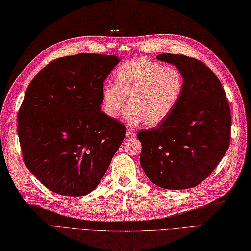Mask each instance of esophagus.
Returning a JSON list of instances; mask_svg holds the SVG:
<instances>
[{"mask_svg": "<svg viewBox=\"0 0 251 251\" xmlns=\"http://www.w3.org/2000/svg\"><path fill=\"white\" fill-rule=\"evenodd\" d=\"M135 136H136V134L134 133V132H132V131H129V130L126 131V138H127V139H131V138L135 137Z\"/></svg>", "mask_w": 251, "mask_h": 251, "instance_id": "esophagus-1", "label": "esophagus"}]
</instances>
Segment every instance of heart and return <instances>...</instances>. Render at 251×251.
Here are the masks:
<instances>
[{
  "mask_svg": "<svg viewBox=\"0 0 251 251\" xmlns=\"http://www.w3.org/2000/svg\"><path fill=\"white\" fill-rule=\"evenodd\" d=\"M184 79L170 66L145 57L127 60L115 71V85L101 88V108L115 119L129 104L124 117L130 125L144 121L146 126L161 125L173 113L181 98Z\"/></svg>",
  "mask_w": 251,
  "mask_h": 251,
  "instance_id": "heart-1",
  "label": "heart"
}]
</instances>
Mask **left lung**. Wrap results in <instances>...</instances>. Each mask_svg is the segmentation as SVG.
Wrapping results in <instances>:
<instances>
[{
    "mask_svg": "<svg viewBox=\"0 0 251 251\" xmlns=\"http://www.w3.org/2000/svg\"><path fill=\"white\" fill-rule=\"evenodd\" d=\"M156 58L176 66L184 86L166 120L137 133L140 166L162 188H192L210 176L229 148V104L219 79L202 62L169 53Z\"/></svg>",
    "mask_w": 251,
    "mask_h": 251,
    "instance_id": "1",
    "label": "left lung"
}]
</instances>
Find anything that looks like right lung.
Segmentation results:
<instances>
[{
    "mask_svg": "<svg viewBox=\"0 0 251 251\" xmlns=\"http://www.w3.org/2000/svg\"><path fill=\"white\" fill-rule=\"evenodd\" d=\"M115 55L81 53L53 60L30 82L18 113L26 167L50 191L84 196L99 184L126 127L101 112V88Z\"/></svg>",
    "mask_w": 251,
    "mask_h": 251,
    "instance_id": "1",
    "label": "right lung"
}]
</instances>
